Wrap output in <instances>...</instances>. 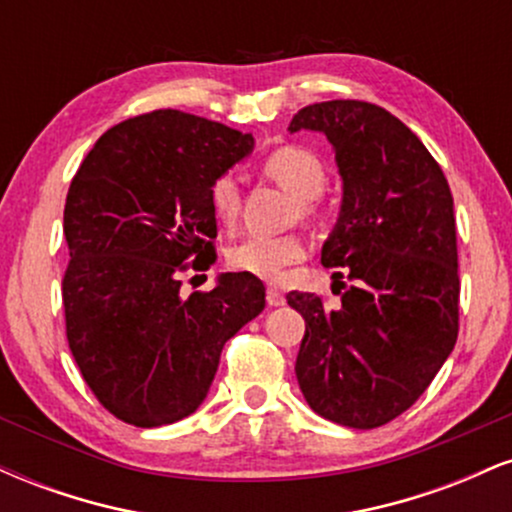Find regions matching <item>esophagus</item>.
I'll list each match as a JSON object with an SVG mask.
<instances>
[{
	"mask_svg": "<svg viewBox=\"0 0 512 512\" xmlns=\"http://www.w3.org/2000/svg\"><path fill=\"white\" fill-rule=\"evenodd\" d=\"M267 303L272 305V308H279V305L286 303L284 293L276 289V286H269V289H267Z\"/></svg>",
	"mask_w": 512,
	"mask_h": 512,
	"instance_id": "obj_1",
	"label": "esophagus"
}]
</instances>
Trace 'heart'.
Returning <instances> with one entry per match:
<instances>
[{"instance_id":"heart-1","label":"heart","mask_w":512,"mask_h":512,"mask_svg":"<svg viewBox=\"0 0 512 512\" xmlns=\"http://www.w3.org/2000/svg\"><path fill=\"white\" fill-rule=\"evenodd\" d=\"M262 170L276 185L284 187L298 199V211L303 219L317 214L315 197L327 182L325 163L305 146H281L264 156ZM209 204L221 226H233L240 211V190L233 175H219L209 187ZM305 255L303 240L298 236L264 238L252 236L240 240L228 250V264L240 272H248L262 279H279L286 267L301 262Z\"/></svg>"}]
</instances>
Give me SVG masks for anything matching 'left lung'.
<instances>
[{"label":"left lung","instance_id":"left-lung-1","mask_svg":"<svg viewBox=\"0 0 512 512\" xmlns=\"http://www.w3.org/2000/svg\"><path fill=\"white\" fill-rule=\"evenodd\" d=\"M289 129H315L334 146L344 197L322 264L344 267L351 281L339 291V308L315 293L286 296L305 320L298 385L315 414L378 428L424 395L457 342L460 274L448 180L421 139L380 105L313 103Z\"/></svg>","mask_w":512,"mask_h":512}]
</instances>
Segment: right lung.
<instances>
[{
    "label": "right lung",
    "mask_w": 512,
    "mask_h": 512,
    "mask_svg": "<svg viewBox=\"0 0 512 512\" xmlns=\"http://www.w3.org/2000/svg\"><path fill=\"white\" fill-rule=\"evenodd\" d=\"M252 151V134L180 110L110 127L64 204L62 279L72 356L125 424H175L207 397L221 349L264 310L255 274H221L182 296L180 274L216 260L209 187Z\"/></svg>",
    "instance_id": "right-lung-1"
}]
</instances>
